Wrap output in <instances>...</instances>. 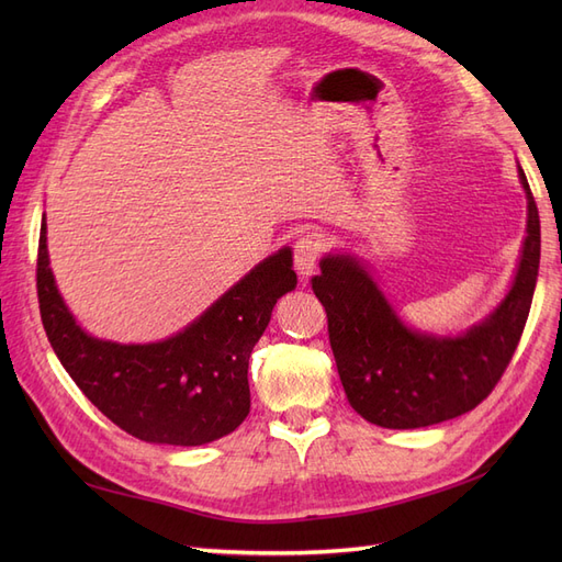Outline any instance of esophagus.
<instances>
[{"mask_svg":"<svg viewBox=\"0 0 562 562\" xmlns=\"http://www.w3.org/2000/svg\"><path fill=\"white\" fill-rule=\"evenodd\" d=\"M321 241L316 239L314 234H304L297 239L295 244V269L300 279L307 281L310 277L316 274V265H318V258H321Z\"/></svg>","mask_w":562,"mask_h":562,"instance_id":"obj_1","label":"esophagus"}]
</instances>
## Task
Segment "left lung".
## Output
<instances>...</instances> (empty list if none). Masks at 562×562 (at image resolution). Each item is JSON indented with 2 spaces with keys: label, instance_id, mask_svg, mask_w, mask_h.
<instances>
[{
  "label": "left lung",
  "instance_id": "1",
  "mask_svg": "<svg viewBox=\"0 0 562 562\" xmlns=\"http://www.w3.org/2000/svg\"><path fill=\"white\" fill-rule=\"evenodd\" d=\"M527 225L516 274L502 302L462 333L407 326L370 267L347 250L326 252L312 288L328 314L339 380L351 407L384 429H419L479 405L518 347L539 274L541 229L518 164Z\"/></svg>",
  "mask_w": 562,
  "mask_h": 562
}]
</instances>
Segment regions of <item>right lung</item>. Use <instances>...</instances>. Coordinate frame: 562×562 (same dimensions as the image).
Wrapping results in <instances>:
<instances>
[{
  "mask_svg": "<svg viewBox=\"0 0 562 562\" xmlns=\"http://www.w3.org/2000/svg\"><path fill=\"white\" fill-rule=\"evenodd\" d=\"M295 285L293 250L283 246L176 335L145 345L114 342L83 330L65 304L42 215L37 293L48 342L83 396L145 443L206 446L239 427L250 411V351L274 304Z\"/></svg>",
  "mask_w": 562,
  "mask_h": 562,
  "instance_id": "right-lung-1",
  "label": "right lung"
}]
</instances>
